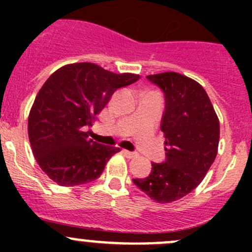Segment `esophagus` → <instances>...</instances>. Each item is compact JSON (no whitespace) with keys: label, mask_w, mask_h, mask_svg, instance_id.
I'll return each instance as SVG.
<instances>
[{"label":"esophagus","mask_w":252,"mask_h":252,"mask_svg":"<svg viewBox=\"0 0 252 252\" xmlns=\"http://www.w3.org/2000/svg\"><path fill=\"white\" fill-rule=\"evenodd\" d=\"M123 154L126 155V157H128V158H135L136 156H138V155L135 154V152H131V151H128V150H123Z\"/></svg>","instance_id":"34e87169"}]
</instances>
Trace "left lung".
<instances>
[{
	"label": "left lung",
	"mask_w": 252,
	"mask_h": 252,
	"mask_svg": "<svg viewBox=\"0 0 252 252\" xmlns=\"http://www.w3.org/2000/svg\"><path fill=\"white\" fill-rule=\"evenodd\" d=\"M164 94L161 130L166 138V161L152 163L151 173L133 183L161 204L191 192L212 166L220 142V121L205 89L175 72L147 75Z\"/></svg>",
	"instance_id": "obj_1"
}]
</instances>
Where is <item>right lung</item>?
<instances>
[{
    "label": "right lung",
    "mask_w": 252,
    "mask_h": 252,
    "mask_svg": "<svg viewBox=\"0 0 252 252\" xmlns=\"http://www.w3.org/2000/svg\"><path fill=\"white\" fill-rule=\"evenodd\" d=\"M140 75L116 74L95 63L63 65L45 81L28 118V134L40 168L61 187L97 179L119 147L89 138L88 126L114 91Z\"/></svg>",
    "instance_id": "right-lung-1"
}]
</instances>
